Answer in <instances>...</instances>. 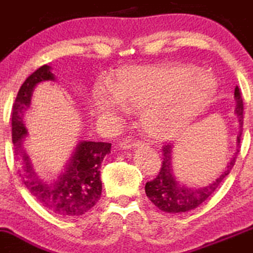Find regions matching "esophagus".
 <instances>
[{
  "instance_id": "1",
  "label": "esophagus",
  "mask_w": 253,
  "mask_h": 253,
  "mask_svg": "<svg viewBox=\"0 0 253 253\" xmlns=\"http://www.w3.org/2000/svg\"><path fill=\"white\" fill-rule=\"evenodd\" d=\"M139 141H134V139H124L122 142H120V148L122 149H129V148H136L139 146Z\"/></svg>"
}]
</instances>
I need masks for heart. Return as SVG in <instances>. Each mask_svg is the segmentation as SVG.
Here are the masks:
<instances>
[{"mask_svg": "<svg viewBox=\"0 0 253 253\" xmlns=\"http://www.w3.org/2000/svg\"><path fill=\"white\" fill-rule=\"evenodd\" d=\"M214 91L205 72L180 64L129 67L111 84L97 83L92 99L102 120L114 124L133 106H142L141 122L156 139L180 133L204 110Z\"/></svg>", "mask_w": 253, "mask_h": 253, "instance_id": "obj_1", "label": "heart"}]
</instances>
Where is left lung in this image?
Wrapping results in <instances>:
<instances>
[{"label":"left lung","instance_id":"left-lung-1","mask_svg":"<svg viewBox=\"0 0 253 253\" xmlns=\"http://www.w3.org/2000/svg\"><path fill=\"white\" fill-rule=\"evenodd\" d=\"M235 100H236V109L235 114L239 117L240 132L237 136V149L232 156L231 161L227 163L224 170L219 176L211 183L200 188H190L184 184L179 183L175 179L173 173V166H171V156H173V148L170 144H166L162 148L163 161H162L159 173L153 180L146 183V194L148 199L158 208L159 210L170 214L176 212H185L195 209L202 205L205 200L209 199L220 185L230 174L231 169L234 168L236 162L237 154L240 152V143H241L242 126H244V101H242L241 91L239 86L235 87Z\"/></svg>","mask_w":253,"mask_h":253}]
</instances>
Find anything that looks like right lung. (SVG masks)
Returning a JSON list of instances; mask_svg holds the SVG:
<instances>
[{"instance_id":"1","label":"right lung","mask_w":253,"mask_h":253,"mask_svg":"<svg viewBox=\"0 0 253 253\" xmlns=\"http://www.w3.org/2000/svg\"><path fill=\"white\" fill-rule=\"evenodd\" d=\"M54 82L50 67L43 65L32 73L22 84L12 106V142L19 164V176L32 197L43 208L59 216H80L100 200L102 183L100 168L111 143L82 141L58 178L44 180L34 171L28 154L23 149L27 129L23 117L29 109L33 90L39 83Z\"/></svg>"}]
</instances>
